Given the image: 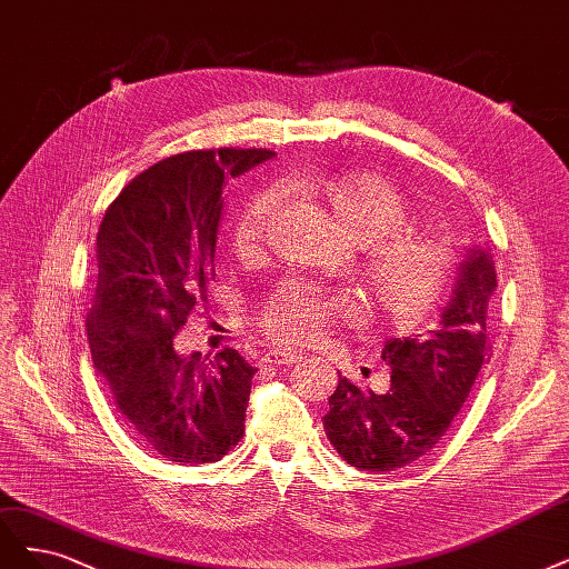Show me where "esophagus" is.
<instances>
[{
	"label": "esophagus",
	"instance_id": "1",
	"mask_svg": "<svg viewBox=\"0 0 569 569\" xmlns=\"http://www.w3.org/2000/svg\"><path fill=\"white\" fill-rule=\"evenodd\" d=\"M303 358L299 356V352H284V350H270L266 352V356L261 358V362L266 367H282V365H297L301 362Z\"/></svg>",
	"mask_w": 569,
	"mask_h": 569
}]
</instances>
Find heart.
Here are the masks:
<instances>
[{
	"label": "heart",
	"mask_w": 569,
	"mask_h": 569,
	"mask_svg": "<svg viewBox=\"0 0 569 569\" xmlns=\"http://www.w3.org/2000/svg\"><path fill=\"white\" fill-rule=\"evenodd\" d=\"M327 204L358 244H367L360 276L371 308L393 325H415L438 306L455 270V249L430 232L405 228L407 204L377 176H348L327 186ZM280 200L266 188L240 209L230 244L238 257H251L266 240L270 213ZM360 303L348 291H329L303 280H282L257 310V329L280 348L316 343L327 329L356 320Z\"/></svg>",
	"instance_id": "1"
}]
</instances>
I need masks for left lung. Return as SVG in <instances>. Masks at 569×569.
<instances>
[{
	"instance_id": "1",
	"label": "left lung",
	"mask_w": 569,
	"mask_h": 569,
	"mask_svg": "<svg viewBox=\"0 0 569 569\" xmlns=\"http://www.w3.org/2000/svg\"><path fill=\"white\" fill-rule=\"evenodd\" d=\"M497 289L489 251L473 249L461 263L455 299L428 335L390 339L383 396L360 390L346 377L329 398L325 433L339 457L369 473H388L433 449L489 360L487 306Z\"/></svg>"
}]
</instances>
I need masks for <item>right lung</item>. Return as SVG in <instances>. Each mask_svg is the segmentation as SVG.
<instances>
[{"label":"right lung","instance_id":"add662e5","mask_svg":"<svg viewBox=\"0 0 569 569\" xmlns=\"http://www.w3.org/2000/svg\"><path fill=\"white\" fill-rule=\"evenodd\" d=\"M266 148L188 150L148 167L98 228V276L87 312L91 360L117 411L164 461L223 459L244 433L257 375L238 350L181 358L173 337L207 301L226 176L270 158Z\"/></svg>","mask_w":569,"mask_h":569}]
</instances>
